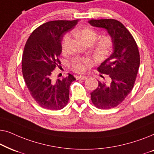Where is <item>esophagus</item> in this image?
<instances>
[{
  "label": "esophagus",
  "mask_w": 154,
  "mask_h": 154,
  "mask_svg": "<svg viewBox=\"0 0 154 154\" xmlns=\"http://www.w3.org/2000/svg\"><path fill=\"white\" fill-rule=\"evenodd\" d=\"M88 79L87 76H84V75H78L76 76L77 80H86Z\"/></svg>",
  "instance_id": "34e87169"
}]
</instances>
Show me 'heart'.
<instances>
[{"label": "heart", "instance_id": "1", "mask_svg": "<svg viewBox=\"0 0 154 154\" xmlns=\"http://www.w3.org/2000/svg\"><path fill=\"white\" fill-rule=\"evenodd\" d=\"M80 39L85 44H92L98 37V32L92 27H84L83 29H78L75 31ZM71 41V35L66 33L62 39V50L63 52L66 51ZM113 47V41L109 35H103L97 40L94 44L92 52L94 56L99 60L106 59L110 54ZM73 70L79 73L84 72L86 69L92 65V62L87 59H74L71 62Z\"/></svg>", "mask_w": 154, "mask_h": 154}]
</instances>
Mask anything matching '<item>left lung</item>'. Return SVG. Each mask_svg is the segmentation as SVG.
<instances>
[{
  "label": "left lung",
  "instance_id": "8db88e82",
  "mask_svg": "<svg viewBox=\"0 0 154 154\" xmlns=\"http://www.w3.org/2000/svg\"><path fill=\"white\" fill-rule=\"evenodd\" d=\"M88 22L92 26L106 29L112 39L113 49L110 57L97 68L98 71L108 75L109 79L105 83L98 81V87L90 93L92 102L98 109L114 108L133 88L140 63L137 45L119 21L104 19Z\"/></svg>",
  "mask_w": 154,
  "mask_h": 154
}]
</instances>
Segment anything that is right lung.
Returning a JSON list of instances; mask_svg holds the SVG:
<instances>
[{
    "instance_id": "add662e5",
    "label": "right lung",
    "mask_w": 154,
    "mask_h": 154,
    "mask_svg": "<svg viewBox=\"0 0 154 154\" xmlns=\"http://www.w3.org/2000/svg\"><path fill=\"white\" fill-rule=\"evenodd\" d=\"M79 20H56L44 23L27 40L22 60V74L31 95L42 108L60 110L69 102V88L75 79L68 73L62 80L52 79L61 64L62 41Z\"/></svg>"
}]
</instances>
